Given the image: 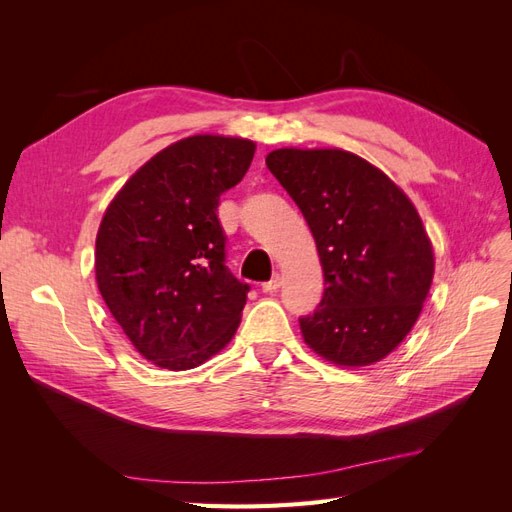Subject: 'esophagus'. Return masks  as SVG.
Listing matches in <instances>:
<instances>
[{"label": "esophagus", "mask_w": 512, "mask_h": 512, "mask_svg": "<svg viewBox=\"0 0 512 512\" xmlns=\"http://www.w3.org/2000/svg\"><path fill=\"white\" fill-rule=\"evenodd\" d=\"M280 286H282V277L280 275H273L269 282L262 284V290H265V292H277V288H280Z\"/></svg>", "instance_id": "1"}]
</instances>
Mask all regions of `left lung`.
<instances>
[{
  "mask_svg": "<svg viewBox=\"0 0 512 512\" xmlns=\"http://www.w3.org/2000/svg\"><path fill=\"white\" fill-rule=\"evenodd\" d=\"M273 177L316 239L324 294L299 318L305 344L344 367L371 365L414 327L433 280V250L410 198L344 149H275Z\"/></svg>",
  "mask_w": 512,
  "mask_h": 512,
  "instance_id": "1",
  "label": "left lung"
}]
</instances>
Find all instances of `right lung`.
<instances>
[{"label":"right lung","mask_w":512,"mask_h":512,"mask_svg":"<svg viewBox=\"0 0 512 512\" xmlns=\"http://www.w3.org/2000/svg\"><path fill=\"white\" fill-rule=\"evenodd\" d=\"M254 151L245 138H183L138 168L104 213L100 294L132 346L158 367L205 363L239 327L250 286L226 267L218 205Z\"/></svg>","instance_id":"obj_1"}]
</instances>
